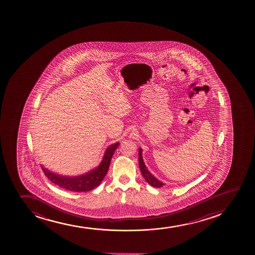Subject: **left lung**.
<instances>
[{
    "label": "left lung",
    "mask_w": 255,
    "mask_h": 255,
    "mask_svg": "<svg viewBox=\"0 0 255 255\" xmlns=\"http://www.w3.org/2000/svg\"><path fill=\"white\" fill-rule=\"evenodd\" d=\"M139 167H140V172L141 175L143 176L144 179L146 180V182L150 185V186H153V187H157L159 188L161 186H163V184L157 180V178H155L153 175L150 173V172L146 169V165L144 163L143 159H142V156H141V149L139 148Z\"/></svg>",
    "instance_id": "1"
}]
</instances>
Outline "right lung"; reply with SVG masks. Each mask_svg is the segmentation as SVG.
Instances as JSON below:
<instances>
[{
	"instance_id": "obj_1",
	"label": "right lung",
	"mask_w": 255,
	"mask_h": 255,
	"mask_svg": "<svg viewBox=\"0 0 255 255\" xmlns=\"http://www.w3.org/2000/svg\"><path fill=\"white\" fill-rule=\"evenodd\" d=\"M118 146H119V142L109 146L107 148L100 165L97 169H93L86 175L75 176V177H68V176H61L57 175L55 173L49 171L43 167H42V170L49 180L53 183L57 184V186H60L62 188L66 189L72 192H88L99 186L103 178L105 177L109 170L112 157Z\"/></svg>"
}]
</instances>
